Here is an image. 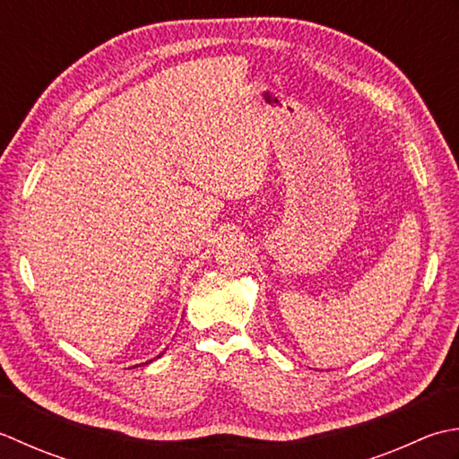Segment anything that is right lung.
Returning a JSON list of instances; mask_svg holds the SVG:
<instances>
[{"mask_svg": "<svg viewBox=\"0 0 459 459\" xmlns=\"http://www.w3.org/2000/svg\"><path fill=\"white\" fill-rule=\"evenodd\" d=\"M158 357H160V354H158ZM158 357H156V359H158ZM151 362H152V360H151ZM146 364H148V362H146Z\"/></svg>", "mask_w": 459, "mask_h": 459, "instance_id": "right-lung-1", "label": "right lung"}]
</instances>
